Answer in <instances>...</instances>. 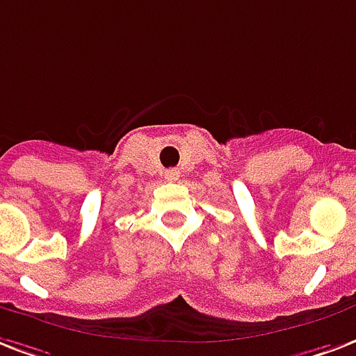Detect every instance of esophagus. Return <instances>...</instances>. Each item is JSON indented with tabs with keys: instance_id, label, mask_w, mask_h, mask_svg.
Instances as JSON below:
<instances>
[{
	"instance_id": "esophagus-1",
	"label": "esophagus",
	"mask_w": 356,
	"mask_h": 356,
	"mask_svg": "<svg viewBox=\"0 0 356 356\" xmlns=\"http://www.w3.org/2000/svg\"><path fill=\"white\" fill-rule=\"evenodd\" d=\"M166 177H168V181H177V179H179V172H177V170H170Z\"/></svg>"
}]
</instances>
